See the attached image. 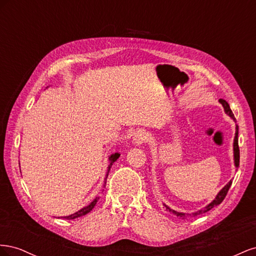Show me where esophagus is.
I'll return each mask as SVG.
<instances>
[{
    "label": "esophagus",
    "mask_w": 256,
    "mask_h": 256,
    "mask_svg": "<svg viewBox=\"0 0 256 256\" xmlns=\"http://www.w3.org/2000/svg\"><path fill=\"white\" fill-rule=\"evenodd\" d=\"M146 140V132L144 130H138L134 136V144L141 145Z\"/></svg>",
    "instance_id": "obj_1"
}]
</instances>
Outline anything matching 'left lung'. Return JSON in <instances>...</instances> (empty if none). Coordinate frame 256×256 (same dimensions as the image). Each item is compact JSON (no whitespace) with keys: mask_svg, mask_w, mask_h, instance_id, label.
I'll return each mask as SVG.
<instances>
[{"mask_svg":"<svg viewBox=\"0 0 256 256\" xmlns=\"http://www.w3.org/2000/svg\"><path fill=\"white\" fill-rule=\"evenodd\" d=\"M219 102L222 104L223 109H224V112L226 113V115H228L230 118L235 122V116H234L233 112H232V110H230V104L226 102V100H223V99H220ZM233 150H234V164H235V168H238V166H239V147H238V126H237V125H236V131H235V136H234ZM230 184H232V180H230L226 186H224V187L219 191L218 194L216 196V198L212 200L210 203H209L208 205H206L205 207L198 209V210H196V212H194L189 214V212H177V210H174V209H172L171 207H168V206L166 205V204H164V207H166V209L168 214H172V216H177V218H180V219L192 218V216H198V214H204V212H207L210 210L212 208H214V206H218L219 204H221L222 200H224V198H226V194H228V189H230Z\"/></svg>","mask_w":256,"mask_h":256,"instance_id":"left-lung-1","label":"left lung"}]
</instances>
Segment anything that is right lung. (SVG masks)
I'll return each mask as SVG.
<instances>
[{
    "instance_id": "add662e5",
    "label": "right lung",
    "mask_w": 256,
    "mask_h": 256,
    "mask_svg": "<svg viewBox=\"0 0 256 256\" xmlns=\"http://www.w3.org/2000/svg\"><path fill=\"white\" fill-rule=\"evenodd\" d=\"M49 86H47V88H48ZM120 156V154H118V152H115V154H112L111 156L109 157V166H108V171H106V178H104V187H106V178H108V175H109V172H110V170H111V166H112V164H114V162L118 159V157ZM98 200H99V196H96L94 200H92V202L88 205V206H85V207H83V208H81L80 210H78V212H76L74 214H70V216H60V218H63V219H67V220H74V219H76V218H79V216H85L86 214H88L92 208L95 207V205H96V203L98 202Z\"/></svg>"
}]
</instances>
